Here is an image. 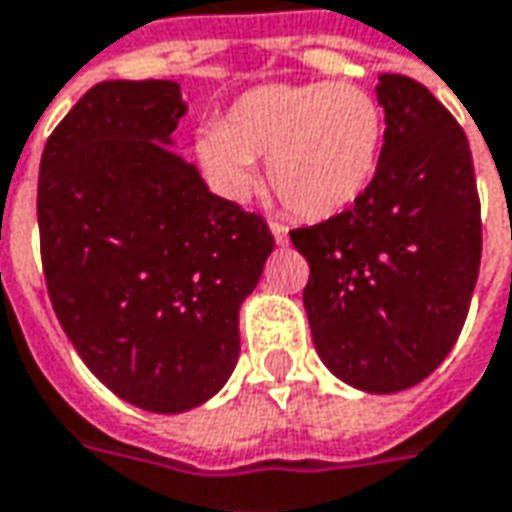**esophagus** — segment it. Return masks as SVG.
<instances>
[{"label":"esophagus","mask_w":512,"mask_h":512,"mask_svg":"<svg viewBox=\"0 0 512 512\" xmlns=\"http://www.w3.org/2000/svg\"><path fill=\"white\" fill-rule=\"evenodd\" d=\"M268 227H271V235H274V241H277V244L280 246L288 244V227H285V224H280V221H271Z\"/></svg>","instance_id":"34e87169"}]
</instances>
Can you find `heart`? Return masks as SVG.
I'll use <instances>...</instances> for the list:
<instances>
[{
	"instance_id": "b5f03b06",
	"label": "heart",
	"mask_w": 512,
	"mask_h": 512,
	"mask_svg": "<svg viewBox=\"0 0 512 512\" xmlns=\"http://www.w3.org/2000/svg\"><path fill=\"white\" fill-rule=\"evenodd\" d=\"M385 144L380 99L355 82H268L241 94L221 124L196 132L194 155L210 185L244 202L257 157L282 205L330 219L355 205L377 174Z\"/></svg>"
}]
</instances>
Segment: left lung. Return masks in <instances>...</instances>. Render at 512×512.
Returning <instances> with one entry per match:
<instances>
[{"label":"left lung","mask_w":512,"mask_h":512,"mask_svg":"<svg viewBox=\"0 0 512 512\" xmlns=\"http://www.w3.org/2000/svg\"><path fill=\"white\" fill-rule=\"evenodd\" d=\"M385 144L366 194L291 232L318 357L366 393L413 388L463 330L482 255L466 132L421 82L380 74Z\"/></svg>","instance_id":"1"}]
</instances>
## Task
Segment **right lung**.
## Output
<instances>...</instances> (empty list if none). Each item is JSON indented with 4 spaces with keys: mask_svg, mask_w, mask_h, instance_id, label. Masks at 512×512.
I'll return each mask as SVG.
<instances>
[{
    "mask_svg": "<svg viewBox=\"0 0 512 512\" xmlns=\"http://www.w3.org/2000/svg\"><path fill=\"white\" fill-rule=\"evenodd\" d=\"M185 113L180 82H99L49 135L38 174L57 321L94 377L149 413L224 388L238 310L274 249L266 221L169 149Z\"/></svg>",
    "mask_w": 512,
    "mask_h": 512,
    "instance_id": "obj_1",
    "label": "right lung"
}]
</instances>
